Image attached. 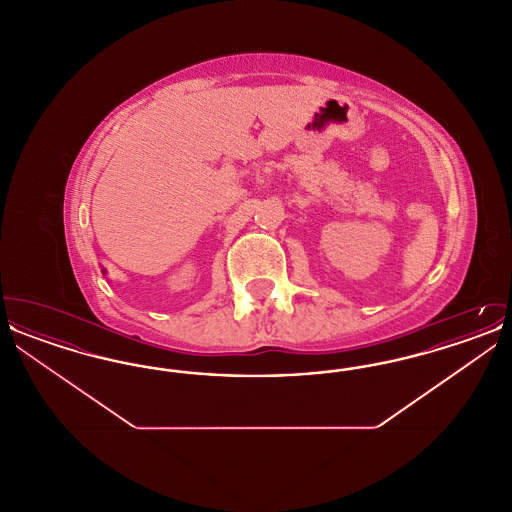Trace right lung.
I'll return each mask as SVG.
<instances>
[{"label":"right lung","instance_id":"obj_1","mask_svg":"<svg viewBox=\"0 0 512 512\" xmlns=\"http://www.w3.org/2000/svg\"><path fill=\"white\" fill-rule=\"evenodd\" d=\"M101 272H103V274H105V270H101Z\"/></svg>","mask_w":512,"mask_h":512}]
</instances>
